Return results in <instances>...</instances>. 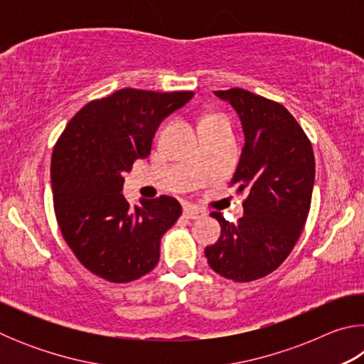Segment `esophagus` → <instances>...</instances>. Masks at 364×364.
I'll list each match as a JSON object with an SVG mask.
<instances>
[{
	"label": "esophagus",
	"instance_id": "esophagus-1",
	"mask_svg": "<svg viewBox=\"0 0 364 364\" xmlns=\"http://www.w3.org/2000/svg\"><path fill=\"white\" fill-rule=\"evenodd\" d=\"M183 215H184V217H186V218H191V220H197V218L204 217L205 212H204V210H200V208H197V207L188 205V207H184Z\"/></svg>",
	"mask_w": 364,
	"mask_h": 364
}]
</instances>
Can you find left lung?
Instances as JSON below:
<instances>
[{
    "mask_svg": "<svg viewBox=\"0 0 364 364\" xmlns=\"http://www.w3.org/2000/svg\"><path fill=\"white\" fill-rule=\"evenodd\" d=\"M215 95L231 104L242 123L245 144L231 184L247 197L237 223L210 213L221 236L205 257L215 273L249 282L273 273L297 242L310 212L315 156L299 122L279 102L242 88Z\"/></svg>",
    "mask_w": 364,
    "mask_h": 364,
    "instance_id": "8db88e82",
    "label": "left lung"
}]
</instances>
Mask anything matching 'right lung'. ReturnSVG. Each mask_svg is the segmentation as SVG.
<instances>
[{
    "label": "right lung",
    "mask_w": 364,
    "mask_h": 364,
    "mask_svg": "<svg viewBox=\"0 0 364 364\" xmlns=\"http://www.w3.org/2000/svg\"><path fill=\"white\" fill-rule=\"evenodd\" d=\"M193 91L123 88L86 104L67 123L51 157L53 202L60 232L78 262L109 282H130L154 269L160 239L181 215L170 196L132 207L123 173L151 154L165 117Z\"/></svg>",
    "instance_id": "right-lung-1"
}]
</instances>
